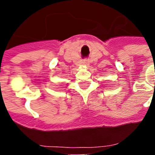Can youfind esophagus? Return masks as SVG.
<instances>
[{
	"mask_svg": "<svg viewBox=\"0 0 155 155\" xmlns=\"http://www.w3.org/2000/svg\"><path fill=\"white\" fill-rule=\"evenodd\" d=\"M82 64H84V65H88V64H89V63H88V61H83V62H82Z\"/></svg>",
	"mask_w": 155,
	"mask_h": 155,
	"instance_id": "esophagus-1",
	"label": "esophagus"
}]
</instances>
